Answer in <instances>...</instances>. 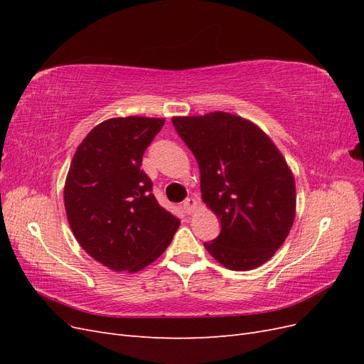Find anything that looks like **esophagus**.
<instances>
[{"label":"esophagus","instance_id":"esophagus-1","mask_svg":"<svg viewBox=\"0 0 364 364\" xmlns=\"http://www.w3.org/2000/svg\"><path fill=\"white\" fill-rule=\"evenodd\" d=\"M196 206H197V202L194 199H185L182 203V208L186 214H191L196 209Z\"/></svg>","mask_w":364,"mask_h":364}]
</instances>
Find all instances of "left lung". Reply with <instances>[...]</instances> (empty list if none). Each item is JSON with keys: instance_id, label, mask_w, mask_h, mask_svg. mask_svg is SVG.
<instances>
[{"instance_id": "8db88e82", "label": "left lung", "mask_w": 364, "mask_h": 364, "mask_svg": "<svg viewBox=\"0 0 364 364\" xmlns=\"http://www.w3.org/2000/svg\"><path fill=\"white\" fill-rule=\"evenodd\" d=\"M171 123L199 164L203 202L222 223L206 250L238 272L269 261L296 213L294 178L281 151L258 126L228 112Z\"/></svg>"}]
</instances>
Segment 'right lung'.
<instances>
[{
  "instance_id": "obj_1",
  "label": "right lung",
  "mask_w": 364,
  "mask_h": 364,
  "mask_svg": "<svg viewBox=\"0 0 364 364\" xmlns=\"http://www.w3.org/2000/svg\"><path fill=\"white\" fill-rule=\"evenodd\" d=\"M164 118H111L77 147L63 190L73 234L86 253L115 272H138L162 255L179 220L153 196L142 155Z\"/></svg>"
}]
</instances>
